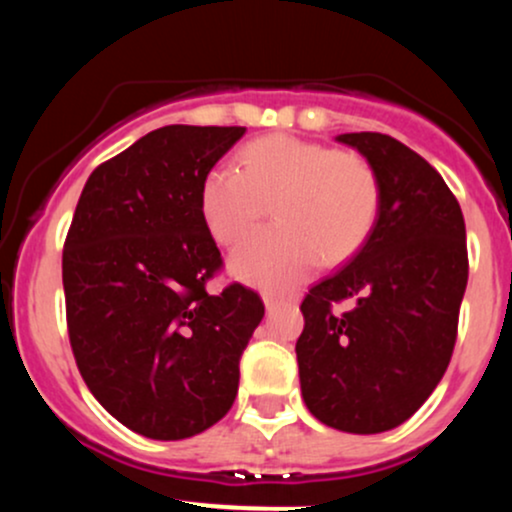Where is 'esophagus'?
I'll return each mask as SVG.
<instances>
[{
    "label": "esophagus",
    "mask_w": 512,
    "mask_h": 512,
    "mask_svg": "<svg viewBox=\"0 0 512 512\" xmlns=\"http://www.w3.org/2000/svg\"><path fill=\"white\" fill-rule=\"evenodd\" d=\"M264 305H267V313L272 315L276 308H281V301L279 298H272V296H264Z\"/></svg>",
    "instance_id": "esophagus-1"
}]
</instances>
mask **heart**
Here are the masks:
<instances>
[{"label": "heart", "mask_w": 512, "mask_h": 512, "mask_svg": "<svg viewBox=\"0 0 512 512\" xmlns=\"http://www.w3.org/2000/svg\"><path fill=\"white\" fill-rule=\"evenodd\" d=\"M269 204L276 226L233 252L240 279L269 291H289L317 257H351L378 219L380 182L366 158L325 144L267 134L240 149L238 168L211 166L199 185V216L219 245H236Z\"/></svg>", "instance_id": "1"}]
</instances>
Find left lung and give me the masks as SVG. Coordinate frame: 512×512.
<instances>
[{
  "label": "left lung",
  "instance_id": "obj_1",
  "mask_svg": "<svg viewBox=\"0 0 512 512\" xmlns=\"http://www.w3.org/2000/svg\"><path fill=\"white\" fill-rule=\"evenodd\" d=\"M368 158L380 209L363 248L305 293L296 342L305 407L346 433L407 421L448 370L467 289V231L426 158L380 132L339 134ZM352 301L344 314L337 302Z\"/></svg>",
  "mask_w": 512,
  "mask_h": 512
}]
</instances>
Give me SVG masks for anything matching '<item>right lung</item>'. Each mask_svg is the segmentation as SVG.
Listing matches in <instances>:
<instances>
[{
  "label": "right lung",
  "mask_w": 512,
  "mask_h": 512,
  "mask_svg": "<svg viewBox=\"0 0 512 512\" xmlns=\"http://www.w3.org/2000/svg\"><path fill=\"white\" fill-rule=\"evenodd\" d=\"M245 127L154 129L88 175L62 250L67 330L81 378L120 424L182 440L226 416L260 293L228 284L199 216L204 173Z\"/></svg>",
  "instance_id": "add662e5"
}]
</instances>
